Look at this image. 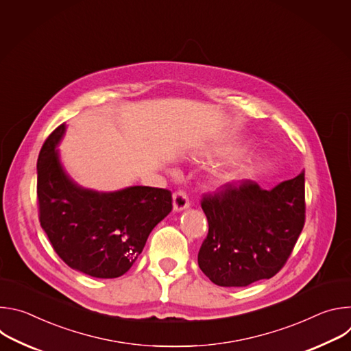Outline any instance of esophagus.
<instances>
[{"label": "esophagus", "mask_w": 351, "mask_h": 351, "mask_svg": "<svg viewBox=\"0 0 351 351\" xmlns=\"http://www.w3.org/2000/svg\"><path fill=\"white\" fill-rule=\"evenodd\" d=\"M190 202H189V197L183 190H179L176 193H173V210L175 211H183L186 208H189Z\"/></svg>", "instance_id": "esophagus-1"}]
</instances>
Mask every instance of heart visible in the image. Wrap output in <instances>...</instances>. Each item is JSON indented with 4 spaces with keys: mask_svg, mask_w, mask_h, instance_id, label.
Returning <instances> with one entry per match:
<instances>
[{
    "mask_svg": "<svg viewBox=\"0 0 351 351\" xmlns=\"http://www.w3.org/2000/svg\"><path fill=\"white\" fill-rule=\"evenodd\" d=\"M234 178H236V176H234V175H232V176H229V180H233Z\"/></svg>",
    "mask_w": 351,
    "mask_h": 351,
    "instance_id": "obj_1",
    "label": "heart"
}]
</instances>
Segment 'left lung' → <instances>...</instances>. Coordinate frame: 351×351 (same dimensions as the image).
I'll list each match as a JSON object with an SVG mask.
<instances>
[{
    "label": "left lung",
    "instance_id": "1",
    "mask_svg": "<svg viewBox=\"0 0 351 351\" xmlns=\"http://www.w3.org/2000/svg\"><path fill=\"white\" fill-rule=\"evenodd\" d=\"M208 234L198 267L223 287H241L276 275L306 221L304 172L271 190L243 179L204 194Z\"/></svg>",
    "mask_w": 351,
    "mask_h": 351
}]
</instances>
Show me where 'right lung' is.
<instances>
[{
    "mask_svg": "<svg viewBox=\"0 0 351 351\" xmlns=\"http://www.w3.org/2000/svg\"><path fill=\"white\" fill-rule=\"evenodd\" d=\"M65 130L66 125H60L38 154L40 225L72 269L103 279L122 276L143 252L148 234L172 211V193L148 186L108 193L79 186L60 161L57 147Z\"/></svg>",
    "mask_w": 351,
    "mask_h": 351,
    "instance_id": "1",
    "label": "right lung"
}]
</instances>
